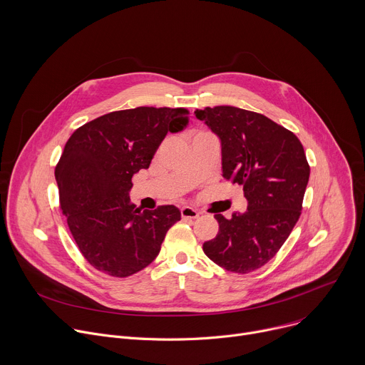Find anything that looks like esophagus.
Masks as SVG:
<instances>
[{
    "label": "esophagus",
    "instance_id": "esophagus-1",
    "mask_svg": "<svg viewBox=\"0 0 365 365\" xmlns=\"http://www.w3.org/2000/svg\"><path fill=\"white\" fill-rule=\"evenodd\" d=\"M180 215H182L183 220H195V218L199 217V212L190 206H183L180 210Z\"/></svg>",
    "mask_w": 365,
    "mask_h": 365
}]
</instances>
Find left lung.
Instances as JSON below:
<instances>
[{
  "label": "left lung",
  "instance_id": "8db88e82",
  "mask_svg": "<svg viewBox=\"0 0 365 365\" xmlns=\"http://www.w3.org/2000/svg\"><path fill=\"white\" fill-rule=\"evenodd\" d=\"M221 140L222 176L242 186L247 211L215 214L217 237L203 252L220 267L247 274L276 255L296 225L310 168L299 138L263 114L220 106L196 110Z\"/></svg>",
  "mask_w": 365,
  "mask_h": 365
}]
</instances>
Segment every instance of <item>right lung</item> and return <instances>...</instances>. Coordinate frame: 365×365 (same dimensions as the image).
<instances>
[{
    "instance_id": "right-lung-1",
    "label": "right lung",
    "mask_w": 365,
    "mask_h": 365,
    "mask_svg": "<svg viewBox=\"0 0 365 365\" xmlns=\"http://www.w3.org/2000/svg\"><path fill=\"white\" fill-rule=\"evenodd\" d=\"M185 108L138 107L98 117L68 140L55 169L61 210L86 262L113 277H128L158 257L175 205L141 211L130 202L133 176L148 169L168 133L187 125Z\"/></svg>"
}]
</instances>
